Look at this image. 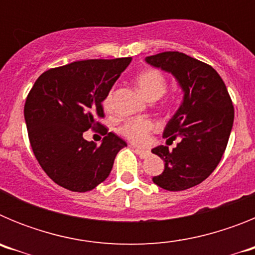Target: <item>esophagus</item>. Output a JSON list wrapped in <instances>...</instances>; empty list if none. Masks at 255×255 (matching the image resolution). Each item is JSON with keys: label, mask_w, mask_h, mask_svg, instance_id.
Returning a JSON list of instances; mask_svg holds the SVG:
<instances>
[{"label": "esophagus", "mask_w": 255, "mask_h": 255, "mask_svg": "<svg viewBox=\"0 0 255 255\" xmlns=\"http://www.w3.org/2000/svg\"><path fill=\"white\" fill-rule=\"evenodd\" d=\"M135 152H136V154H139V157H140V158H147V157H149V154H150L149 150L139 149V148H135Z\"/></svg>", "instance_id": "obj_1"}]
</instances>
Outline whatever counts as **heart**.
I'll list each match as a JSON object with an SVG mask.
<instances>
[{
	"mask_svg": "<svg viewBox=\"0 0 255 255\" xmlns=\"http://www.w3.org/2000/svg\"><path fill=\"white\" fill-rule=\"evenodd\" d=\"M136 85L148 100L154 101L163 96L166 88H167V82H166V78L161 71L155 69H148L141 71L136 76ZM112 92H110L103 101V106H105L106 110H110ZM152 121L144 119V117H139V119L126 121L120 128V132L134 144H145L148 141L149 132L152 131Z\"/></svg>",
	"mask_w": 255,
	"mask_h": 255,
	"instance_id": "obj_1",
	"label": "heart"
}]
</instances>
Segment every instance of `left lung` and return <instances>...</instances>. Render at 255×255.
<instances>
[{
	"label": "left lung",
	"instance_id": "obj_1",
	"mask_svg": "<svg viewBox=\"0 0 255 255\" xmlns=\"http://www.w3.org/2000/svg\"><path fill=\"white\" fill-rule=\"evenodd\" d=\"M145 62L176 79L184 97L163 130L168 140L180 138L172 150L158 145L152 153L161 157L164 170L153 177L168 191L198 185L220 163L234 124V106L227 88L209 65L181 52L148 56Z\"/></svg>",
	"mask_w": 255,
	"mask_h": 255
}]
</instances>
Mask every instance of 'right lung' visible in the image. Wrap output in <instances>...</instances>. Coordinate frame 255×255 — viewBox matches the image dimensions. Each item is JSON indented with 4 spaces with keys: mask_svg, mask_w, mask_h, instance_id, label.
Wrapping results in <instances>:
<instances>
[{
    "mask_svg": "<svg viewBox=\"0 0 255 255\" xmlns=\"http://www.w3.org/2000/svg\"><path fill=\"white\" fill-rule=\"evenodd\" d=\"M131 57L84 60L47 70L34 83L24 106L26 129L35 158L57 185L84 193L108 177L125 140L97 123L102 102ZM101 127V146L82 134Z\"/></svg>",
    "mask_w": 255,
    "mask_h": 255,
    "instance_id": "obj_1",
    "label": "right lung"
}]
</instances>
